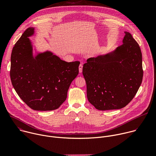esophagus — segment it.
<instances>
[{
	"label": "esophagus",
	"mask_w": 156,
	"mask_h": 156,
	"mask_svg": "<svg viewBox=\"0 0 156 156\" xmlns=\"http://www.w3.org/2000/svg\"><path fill=\"white\" fill-rule=\"evenodd\" d=\"M82 70H83V65H82V64H80L79 65V72L81 73Z\"/></svg>",
	"instance_id": "obj_1"
}]
</instances>
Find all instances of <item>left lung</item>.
<instances>
[{
    "mask_svg": "<svg viewBox=\"0 0 156 156\" xmlns=\"http://www.w3.org/2000/svg\"><path fill=\"white\" fill-rule=\"evenodd\" d=\"M114 51L90 58L83 65L87 99L100 110L120 109L136 95L142 83V54L131 34Z\"/></svg>",
    "mask_w": 156,
    "mask_h": 156,
    "instance_id": "obj_1",
    "label": "left lung"
}]
</instances>
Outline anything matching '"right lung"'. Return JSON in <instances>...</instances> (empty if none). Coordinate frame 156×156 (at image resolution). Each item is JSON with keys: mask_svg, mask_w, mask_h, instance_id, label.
<instances>
[{"mask_svg": "<svg viewBox=\"0 0 156 156\" xmlns=\"http://www.w3.org/2000/svg\"><path fill=\"white\" fill-rule=\"evenodd\" d=\"M34 34V28H28L13 48L11 81L19 97L31 108L55 110L66 100L70 84L78 74L80 62H66L50 51L34 57L29 38Z\"/></svg>", "mask_w": 156, "mask_h": 156, "instance_id": "right-lung-1", "label": "right lung"}]
</instances>
